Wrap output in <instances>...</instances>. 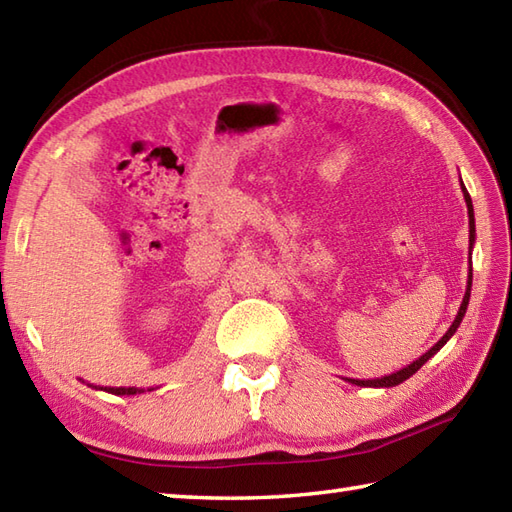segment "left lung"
I'll return each instance as SVG.
<instances>
[{"mask_svg":"<svg viewBox=\"0 0 512 512\" xmlns=\"http://www.w3.org/2000/svg\"><path fill=\"white\" fill-rule=\"evenodd\" d=\"M460 182H462V178H460ZM462 187V193H464V202H466V211H469V281H466V292H464V299H462V306H460V310H458V317H455V321L451 323V328L447 330V334L442 336V339L431 347L429 352H424L418 361H413L411 365H407V367H402V369H398L396 374H389V376H383V378H374V380H358V378H347V383H352V385H358V387H396V385H400V383H405V380L409 378V376H413L418 372V369L429 361V358L433 356V354H438L444 345H447V341L451 339V336L458 332V328H460V323H462V319H464V314H466V308H469V299H471V284H473V268H471V253H473V244H475V215H473V202H471V195H469V191H466V187H464V182L460 184Z\"/></svg>","mask_w":512,"mask_h":512,"instance_id":"8db88e82","label":"left lung"}]
</instances>
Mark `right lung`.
Here are the masks:
<instances>
[{
    "label": "right lung",
    "instance_id": "add662e5",
    "mask_svg": "<svg viewBox=\"0 0 512 512\" xmlns=\"http://www.w3.org/2000/svg\"><path fill=\"white\" fill-rule=\"evenodd\" d=\"M92 389H101L107 391V394H114V396H136V394H143L145 389H138V387H101V385H90ZM151 391V389H147Z\"/></svg>",
    "mask_w": 512,
    "mask_h": 512
}]
</instances>
